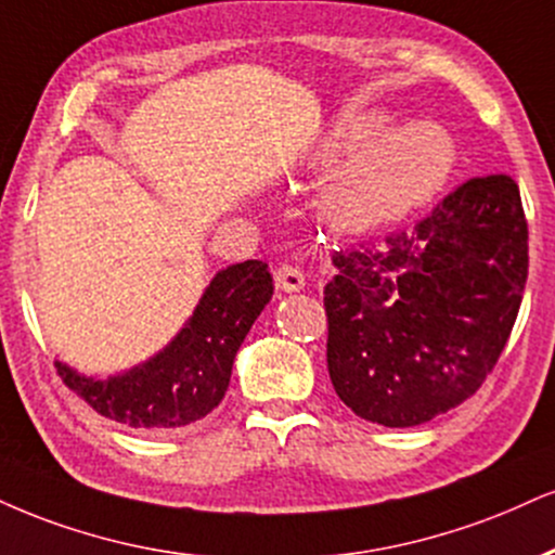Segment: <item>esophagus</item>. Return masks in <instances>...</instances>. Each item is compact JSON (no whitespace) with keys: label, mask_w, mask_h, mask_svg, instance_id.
Segmentation results:
<instances>
[{"label":"esophagus","mask_w":555,"mask_h":555,"mask_svg":"<svg viewBox=\"0 0 555 555\" xmlns=\"http://www.w3.org/2000/svg\"><path fill=\"white\" fill-rule=\"evenodd\" d=\"M276 284L282 286L284 292H299L305 289V273L299 271V266L282 263L276 269Z\"/></svg>","instance_id":"34e87169"}]
</instances>
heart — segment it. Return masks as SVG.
<instances>
[{"label": "heart", "mask_w": 555, "mask_h": 555, "mask_svg": "<svg viewBox=\"0 0 555 555\" xmlns=\"http://www.w3.org/2000/svg\"><path fill=\"white\" fill-rule=\"evenodd\" d=\"M372 113H353L325 133L315 163L336 168L377 129ZM359 150V149H358ZM360 151V150H359ZM455 163V144L437 124H409L372 139L333 191V214L349 230H372L409 217L431 202Z\"/></svg>", "instance_id": "b5f03b06"}]
</instances>
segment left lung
Segmentation results:
<instances>
[{"instance_id": "8db88e82", "label": "left lung", "mask_w": 555, "mask_h": 555, "mask_svg": "<svg viewBox=\"0 0 555 555\" xmlns=\"http://www.w3.org/2000/svg\"><path fill=\"white\" fill-rule=\"evenodd\" d=\"M328 372L372 424L418 426L468 400L502 357L527 282V219L509 176L470 178L413 232L333 253Z\"/></svg>"}]
</instances>
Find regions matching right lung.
Returning <instances> with one entry per match:
<instances>
[{
    "instance_id": "1",
    "label": "right lung",
    "mask_w": 555,
    "mask_h": 555,
    "mask_svg": "<svg viewBox=\"0 0 555 555\" xmlns=\"http://www.w3.org/2000/svg\"><path fill=\"white\" fill-rule=\"evenodd\" d=\"M271 295L273 279L263 260L227 266L178 336L144 364L105 379L85 377L62 362L56 372L111 422L146 431L180 429L222 403L240 344Z\"/></svg>"
}]
</instances>
